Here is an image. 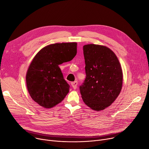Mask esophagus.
Wrapping results in <instances>:
<instances>
[{"mask_svg": "<svg viewBox=\"0 0 149 149\" xmlns=\"http://www.w3.org/2000/svg\"><path fill=\"white\" fill-rule=\"evenodd\" d=\"M77 81H74V82H72L71 83V85H72V88L74 89H76V88H77Z\"/></svg>", "mask_w": 149, "mask_h": 149, "instance_id": "34e87169", "label": "esophagus"}]
</instances>
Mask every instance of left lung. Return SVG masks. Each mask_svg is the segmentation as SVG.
<instances>
[{"mask_svg":"<svg viewBox=\"0 0 149 149\" xmlns=\"http://www.w3.org/2000/svg\"><path fill=\"white\" fill-rule=\"evenodd\" d=\"M86 79L80 86L84 103L99 111L111 106L122 89L123 72L115 53L104 46H83Z\"/></svg>","mask_w":149,"mask_h":149,"instance_id":"8db88e82","label":"left lung"}]
</instances>
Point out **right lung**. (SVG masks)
I'll return each mask as SVG.
<instances>
[{"label": "right lung", "instance_id": "1", "mask_svg": "<svg viewBox=\"0 0 149 149\" xmlns=\"http://www.w3.org/2000/svg\"><path fill=\"white\" fill-rule=\"evenodd\" d=\"M77 43H54L39 51L29 66L26 86L32 99L45 108L63 101L69 91L59 65L72 60L77 54Z\"/></svg>", "mask_w": 149, "mask_h": 149}]
</instances>
